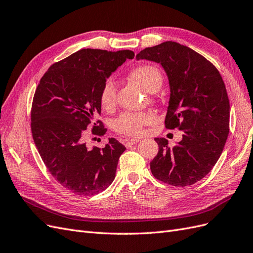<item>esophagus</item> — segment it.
<instances>
[{"label": "esophagus", "instance_id": "34e87169", "mask_svg": "<svg viewBox=\"0 0 253 253\" xmlns=\"http://www.w3.org/2000/svg\"><path fill=\"white\" fill-rule=\"evenodd\" d=\"M137 142H139V139H129L125 142V145L126 148H131L133 144H136Z\"/></svg>", "mask_w": 253, "mask_h": 253}]
</instances>
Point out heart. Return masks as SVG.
Segmentation results:
<instances>
[{
	"instance_id": "1",
	"label": "heart",
	"mask_w": 253,
	"mask_h": 253,
	"mask_svg": "<svg viewBox=\"0 0 253 253\" xmlns=\"http://www.w3.org/2000/svg\"><path fill=\"white\" fill-rule=\"evenodd\" d=\"M129 77L150 93H155L163 84V76L158 68L152 64H142L129 72ZM99 100L103 109L111 110L116 100V87L112 79L106 80L100 90ZM154 119L151 113L147 112H125L113 121L115 132L129 137L142 134L143 126L151 124Z\"/></svg>"
}]
</instances>
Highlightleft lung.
<instances>
[{"label":"left lung","mask_w":253,"mask_h":253,"mask_svg":"<svg viewBox=\"0 0 253 253\" xmlns=\"http://www.w3.org/2000/svg\"><path fill=\"white\" fill-rule=\"evenodd\" d=\"M159 63L170 84L167 128H179L182 139L173 148L155 138L158 153L150 164L160 181L187 187L215 166L229 134L230 104L225 83L210 61L179 43L167 41L136 56Z\"/></svg>","instance_id":"8db88e82"}]
</instances>
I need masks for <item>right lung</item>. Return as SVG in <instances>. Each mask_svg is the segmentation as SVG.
<instances>
[{"label":"right lung","instance_id":"add662e5","mask_svg":"<svg viewBox=\"0 0 253 253\" xmlns=\"http://www.w3.org/2000/svg\"><path fill=\"white\" fill-rule=\"evenodd\" d=\"M134 56L127 49H80L52 64L38 84L32 106L35 144L49 173L75 194H98L115 179L125 145L110 138L102 149H88L84 134L101 113L99 95L104 82ZM105 132L100 120L95 122L91 133Z\"/></svg>","mask_w":253,"mask_h":253}]
</instances>
